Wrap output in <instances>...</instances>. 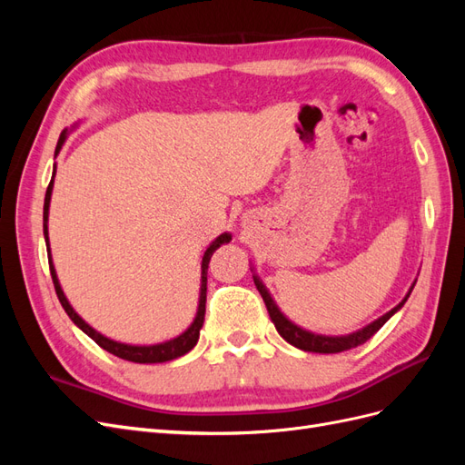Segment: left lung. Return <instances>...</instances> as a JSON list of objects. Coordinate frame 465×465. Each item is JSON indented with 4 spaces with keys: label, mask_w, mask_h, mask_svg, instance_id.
<instances>
[{
    "label": "left lung",
    "mask_w": 465,
    "mask_h": 465,
    "mask_svg": "<svg viewBox=\"0 0 465 465\" xmlns=\"http://www.w3.org/2000/svg\"><path fill=\"white\" fill-rule=\"evenodd\" d=\"M252 272H254V270H252ZM252 277H254V283H256V287H258V291L262 294L267 312H270V318L275 323V330L279 331V335L283 337L287 343L294 345L297 349H302V351H311V353H341V351L353 349V347L362 345L364 341H369L371 337L380 328H382L384 323L405 304V301L410 299V294H411V291L415 287V283H413L410 287V291H407L403 301L398 306H393L390 312H386L384 316H380L378 320L371 322L369 326H364V328H361V330H357L353 333H347V335H322V333L308 331V330L297 326V323H294V322H291L283 312L279 311V306L275 304L270 291H267L265 285L262 283V279L256 273H252Z\"/></svg>",
    "instance_id": "1"
}]
</instances>
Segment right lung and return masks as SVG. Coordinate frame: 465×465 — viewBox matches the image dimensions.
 Instances as JSON below:
<instances>
[{
  "mask_svg": "<svg viewBox=\"0 0 465 465\" xmlns=\"http://www.w3.org/2000/svg\"><path fill=\"white\" fill-rule=\"evenodd\" d=\"M72 128H77V124L72 125ZM69 132H72V130L65 128V130L60 134L58 145H55L54 159L58 157V153L62 151V147H64V143H65V139H67ZM54 176H55V163H54L52 180H50L48 190H46V198H45V223H42V227H45V241H46V250H48V263H50V273H52V281H54V287H55V294H58V299H60V302H62V306H64V311L67 312V316L72 318V322L75 323V326H77L81 331H85L96 345H101L104 351H108V353L116 355V357H120V359H124V361L151 364V362H166V361H173V359H178V357H182V355H186L188 351H192V349L195 347V343H198V340H200V330H202L203 320H205V292H207V267H209V260H211V256H213V252H215L221 244H227V242L232 241L231 232L219 234V236L215 238V241L209 244V248L205 250L203 260H202V285H200L198 312H195V318H193V322L188 326V330H184L180 335L173 337V340L163 341V343H154V345H130V343L114 341V340H110V337L103 335L101 331H96L94 328H91L89 323L74 311V306L69 304L67 297H65L64 291H62L58 273H55V267H54L52 254H50V241H48V213H50V200H52V190H54Z\"/></svg>",
  "mask_w": 465,
  "mask_h": 465,
  "instance_id": "right-lung-1",
  "label": "right lung"
}]
</instances>
